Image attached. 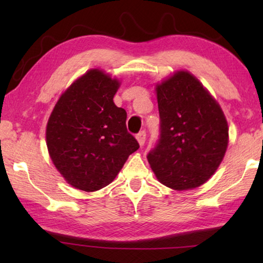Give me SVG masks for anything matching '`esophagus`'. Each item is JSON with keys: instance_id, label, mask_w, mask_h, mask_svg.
Wrapping results in <instances>:
<instances>
[{"instance_id": "obj_1", "label": "esophagus", "mask_w": 263, "mask_h": 263, "mask_svg": "<svg viewBox=\"0 0 263 263\" xmlns=\"http://www.w3.org/2000/svg\"><path fill=\"white\" fill-rule=\"evenodd\" d=\"M137 140L139 142V145L142 146L145 144V140H146V132L145 131H140L139 133L137 135Z\"/></svg>"}]
</instances>
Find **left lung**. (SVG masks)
Here are the masks:
<instances>
[{
	"instance_id": "obj_1",
	"label": "left lung",
	"mask_w": 263,
	"mask_h": 263,
	"mask_svg": "<svg viewBox=\"0 0 263 263\" xmlns=\"http://www.w3.org/2000/svg\"><path fill=\"white\" fill-rule=\"evenodd\" d=\"M157 97L160 138L147 155L151 167L168 188H197L217 171L228 148L224 112L186 70L157 84Z\"/></svg>"
}]
</instances>
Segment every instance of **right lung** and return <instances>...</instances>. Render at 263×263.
Listing matches in <instances>:
<instances>
[{
    "mask_svg": "<svg viewBox=\"0 0 263 263\" xmlns=\"http://www.w3.org/2000/svg\"><path fill=\"white\" fill-rule=\"evenodd\" d=\"M118 88V80L103 70H88L60 96L48 118V153L74 188H104L139 148L127 132L126 111L114 103Z\"/></svg>",
    "mask_w": 263,
    "mask_h": 263,
    "instance_id": "1",
    "label": "right lung"
}]
</instances>
